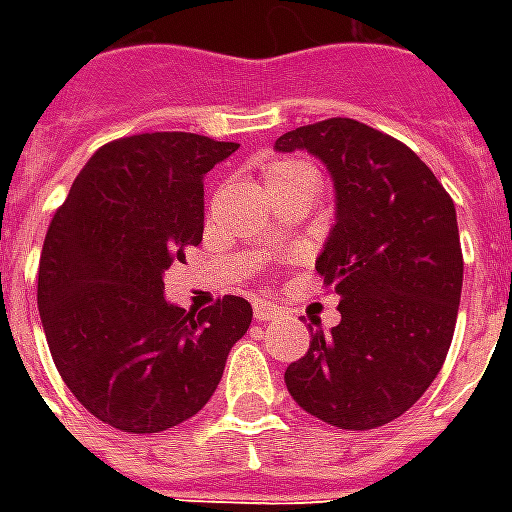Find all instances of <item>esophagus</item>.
<instances>
[{"mask_svg": "<svg viewBox=\"0 0 512 512\" xmlns=\"http://www.w3.org/2000/svg\"><path fill=\"white\" fill-rule=\"evenodd\" d=\"M252 312H255V321L266 323V321H274V318H277L279 307L268 304V301H255V304H252Z\"/></svg>", "mask_w": 512, "mask_h": 512, "instance_id": "1", "label": "esophagus"}]
</instances>
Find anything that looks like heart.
Listing matches in <instances>:
<instances>
[{
    "label": "heart",
    "mask_w": 512,
    "mask_h": 512,
    "mask_svg": "<svg viewBox=\"0 0 512 512\" xmlns=\"http://www.w3.org/2000/svg\"><path fill=\"white\" fill-rule=\"evenodd\" d=\"M299 167H304V164H296V161H277V164H271V167L266 169V183L274 178H282V175H288L290 169Z\"/></svg>",
    "instance_id": "1"
}]
</instances>
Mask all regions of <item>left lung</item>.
Here are the masks:
<instances>
[{"label": "left lung", "instance_id": "obj_1", "mask_svg": "<svg viewBox=\"0 0 512 512\" xmlns=\"http://www.w3.org/2000/svg\"><path fill=\"white\" fill-rule=\"evenodd\" d=\"M334 186V224L315 268L340 323L312 318L310 351L285 370L293 400L343 430L397 419L425 395L450 351L463 257L450 194L414 150L348 117L288 131Z\"/></svg>", "mask_w": 512, "mask_h": 512}]
</instances>
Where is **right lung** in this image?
<instances>
[{
    "label": "right lung",
    "instance_id": "right-lung-1",
    "mask_svg": "<svg viewBox=\"0 0 512 512\" xmlns=\"http://www.w3.org/2000/svg\"><path fill=\"white\" fill-rule=\"evenodd\" d=\"M235 142L158 131L95 153L51 219L38 310L54 365L93 417L126 433H161L200 411L222 381L252 307L224 296L186 312L164 274L202 241V180Z\"/></svg>",
    "mask_w": 512,
    "mask_h": 512
}]
</instances>
